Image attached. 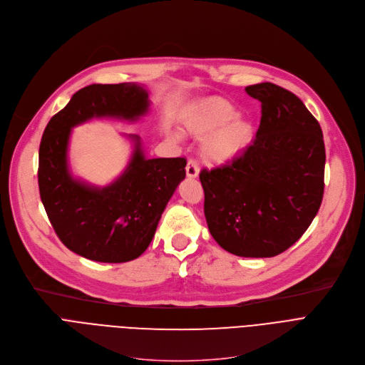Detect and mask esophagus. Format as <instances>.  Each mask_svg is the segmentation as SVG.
Returning <instances> with one entry per match:
<instances>
[{
    "instance_id": "34e87169",
    "label": "esophagus",
    "mask_w": 365,
    "mask_h": 365,
    "mask_svg": "<svg viewBox=\"0 0 365 365\" xmlns=\"http://www.w3.org/2000/svg\"><path fill=\"white\" fill-rule=\"evenodd\" d=\"M198 175H200V167H198L197 161L189 160L186 164V176L189 179H195V178H198Z\"/></svg>"
}]
</instances>
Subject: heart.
I'll return each instance as SVG.
<instances>
[{"instance_id":"obj_1","label":"heart","mask_w":365,"mask_h":365,"mask_svg":"<svg viewBox=\"0 0 365 365\" xmlns=\"http://www.w3.org/2000/svg\"><path fill=\"white\" fill-rule=\"evenodd\" d=\"M183 129L195 138H207L204 158L226 164L245 154L255 139V126L223 98H207L193 106L183 117Z\"/></svg>"}]
</instances>
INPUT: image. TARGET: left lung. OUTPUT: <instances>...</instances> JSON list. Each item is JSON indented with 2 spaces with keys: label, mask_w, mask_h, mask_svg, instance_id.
Listing matches in <instances>:
<instances>
[{
  "label": "left lung",
  "mask_w": 365,
  "mask_h": 365,
  "mask_svg": "<svg viewBox=\"0 0 365 365\" xmlns=\"http://www.w3.org/2000/svg\"><path fill=\"white\" fill-rule=\"evenodd\" d=\"M261 103L251 148L204 168V212L211 236L237 257H274L292 247L317 215L326 150L319 121L295 93L270 82L245 88Z\"/></svg>",
  "instance_id": "8db88e82"
}]
</instances>
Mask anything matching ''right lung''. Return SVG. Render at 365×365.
I'll list each match as a JSON object with an SVG mask.
<instances>
[{
  "mask_svg": "<svg viewBox=\"0 0 365 365\" xmlns=\"http://www.w3.org/2000/svg\"><path fill=\"white\" fill-rule=\"evenodd\" d=\"M148 108V91L136 83H93L73 95L43 130L38 167L41 201L60 240L81 257L126 262L142 255L186 176L182 157L145 158L138 135H128L135 150L113 183L98 187L71 176L67 151L73 128L93 117L136 121Z\"/></svg>",
  "mask_w": 365,
  "mask_h": 365,
  "instance_id": "add662e5",
  "label": "right lung"
}]
</instances>
